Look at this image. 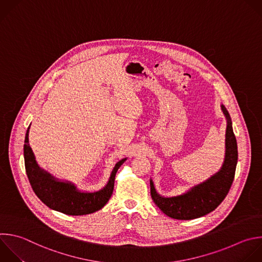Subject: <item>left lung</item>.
<instances>
[{"instance_id": "1", "label": "left lung", "mask_w": 262, "mask_h": 262, "mask_svg": "<svg viewBox=\"0 0 262 262\" xmlns=\"http://www.w3.org/2000/svg\"><path fill=\"white\" fill-rule=\"evenodd\" d=\"M221 110L227 121L225 157L222 166L217 172L186 192L169 198L161 196L157 193L154 183L150 179V192L154 204L170 218L190 220L205 216L222 203L230 189L237 163V145L229 113L223 105H221Z\"/></svg>"}]
</instances>
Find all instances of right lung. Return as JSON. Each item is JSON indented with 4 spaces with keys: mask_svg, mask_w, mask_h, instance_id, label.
I'll return each instance as SVG.
<instances>
[{
    "mask_svg": "<svg viewBox=\"0 0 262 262\" xmlns=\"http://www.w3.org/2000/svg\"><path fill=\"white\" fill-rule=\"evenodd\" d=\"M29 133L30 126L26 134L24 146L26 171L34 192L42 203L54 211L72 216L92 214L101 210L108 203L114 189L116 172L127 158L117 161L105 187L95 192H83L78 190L75 184L56 179L38 165L29 144Z\"/></svg>",
    "mask_w": 262,
    "mask_h": 262,
    "instance_id": "right-lung-1",
    "label": "right lung"
}]
</instances>
